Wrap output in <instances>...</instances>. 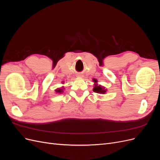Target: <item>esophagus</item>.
<instances>
[{"instance_id": "obj_1", "label": "esophagus", "mask_w": 160, "mask_h": 160, "mask_svg": "<svg viewBox=\"0 0 160 160\" xmlns=\"http://www.w3.org/2000/svg\"><path fill=\"white\" fill-rule=\"evenodd\" d=\"M80 75H79V77H81V76H80Z\"/></svg>"}]
</instances>
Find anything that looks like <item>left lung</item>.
Here are the masks:
<instances>
[{
	"label": "left lung",
	"instance_id": "8db88e82",
	"mask_svg": "<svg viewBox=\"0 0 160 160\" xmlns=\"http://www.w3.org/2000/svg\"><path fill=\"white\" fill-rule=\"evenodd\" d=\"M93 81L94 82V88L93 91L95 92V93H99V94H105L106 92H107V89H106L105 87L101 85H98V80L93 79Z\"/></svg>",
	"mask_w": 160,
	"mask_h": 160
}]
</instances>
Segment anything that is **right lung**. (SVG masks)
Here are the masks:
<instances>
[{"instance_id":"obj_1","label":"right lung","mask_w":160,"mask_h":160,"mask_svg":"<svg viewBox=\"0 0 160 160\" xmlns=\"http://www.w3.org/2000/svg\"><path fill=\"white\" fill-rule=\"evenodd\" d=\"M62 83H63V82H62ZM65 89V88L63 86L62 87H61V88H57V89H56L55 91V92H56V93H62V92H63V90Z\"/></svg>"}]
</instances>
